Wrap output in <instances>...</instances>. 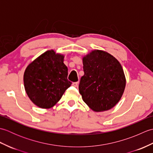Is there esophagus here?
Masks as SVG:
<instances>
[{
    "label": "esophagus",
    "instance_id": "esophagus-1",
    "mask_svg": "<svg viewBox=\"0 0 153 153\" xmlns=\"http://www.w3.org/2000/svg\"><path fill=\"white\" fill-rule=\"evenodd\" d=\"M72 85L74 87H77V85H78V82H74L72 83Z\"/></svg>",
    "mask_w": 153,
    "mask_h": 153
}]
</instances>
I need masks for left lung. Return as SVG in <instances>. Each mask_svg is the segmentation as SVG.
Segmentation results:
<instances>
[{"label": "left lung", "instance_id": "1", "mask_svg": "<svg viewBox=\"0 0 153 153\" xmlns=\"http://www.w3.org/2000/svg\"><path fill=\"white\" fill-rule=\"evenodd\" d=\"M84 75L79 91L83 101L95 112L108 110L121 99L126 77L118 60L106 52L93 51L83 58Z\"/></svg>", "mask_w": 153, "mask_h": 153}]
</instances>
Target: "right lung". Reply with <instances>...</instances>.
Returning <instances> with one entry per match:
<instances>
[{"mask_svg": "<svg viewBox=\"0 0 153 153\" xmlns=\"http://www.w3.org/2000/svg\"><path fill=\"white\" fill-rule=\"evenodd\" d=\"M63 55L47 51L28 65L24 76L25 91L35 105L49 108L71 85Z\"/></svg>", "mask_w": 153, "mask_h": 153, "instance_id": "obj_1", "label": "right lung"}]
</instances>
